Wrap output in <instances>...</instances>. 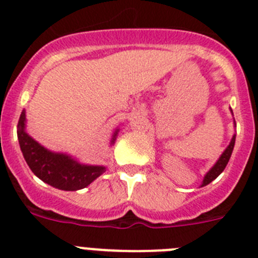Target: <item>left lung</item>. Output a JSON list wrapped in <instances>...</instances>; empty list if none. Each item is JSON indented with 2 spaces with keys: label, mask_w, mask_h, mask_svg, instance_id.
Segmentation results:
<instances>
[{
  "label": "left lung",
  "mask_w": 258,
  "mask_h": 258,
  "mask_svg": "<svg viewBox=\"0 0 258 258\" xmlns=\"http://www.w3.org/2000/svg\"><path fill=\"white\" fill-rule=\"evenodd\" d=\"M230 111H231V113H232L231 108H230ZM234 126L236 127L235 120H234ZM235 137H236V134H234V136H232L229 146H227L226 149H225V151L222 152V155L220 156V159H218V160L214 163V165L212 166L211 169L207 172V174L204 175V178H203V182H202V184H200V187H203V186H207L208 183H211V182L213 181V179L217 178L218 175L223 172V169L226 168L227 163H229V160H230V157H231L232 150H234V145H235Z\"/></svg>",
  "instance_id": "obj_1"
}]
</instances>
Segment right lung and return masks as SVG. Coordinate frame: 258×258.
<instances>
[{"label": "right lung", "mask_w": 258, "mask_h": 258, "mask_svg": "<svg viewBox=\"0 0 258 258\" xmlns=\"http://www.w3.org/2000/svg\"><path fill=\"white\" fill-rule=\"evenodd\" d=\"M26 109H23L18 122V140L27 164L41 181L52 187L64 191H77L85 188L106 172L103 165L81 164L75 157L63 152H54L45 149L26 131ZM118 127L115 129L109 145L115 143Z\"/></svg>", "instance_id": "obj_1"}]
</instances>
